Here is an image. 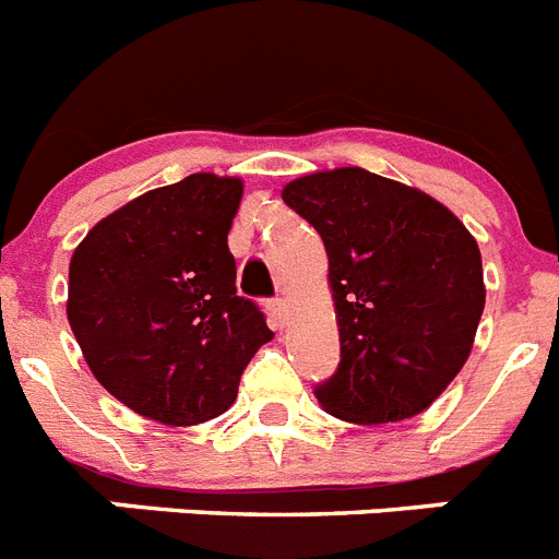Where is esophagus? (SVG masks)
Segmentation results:
<instances>
[{
  "mask_svg": "<svg viewBox=\"0 0 559 559\" xmlns=\"http://www.w3.org/2000/svg\"><path fill=\"white\" fill-rule=\"evenodd\" d=\"M270 314H273L275 326L284 329L286 326V314H289V307H286V300L284 298L270 300Z\"/></svg>",
  "mask_w": 559,
  "mask_h": 559,
  "instance_id": "obj_1",
  "label": "esophagus"
}]
</instances>
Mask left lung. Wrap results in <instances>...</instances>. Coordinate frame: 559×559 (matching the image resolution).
Returning a JSON list of instances; mask_svg holds the SVG:
<instances>
[{
    "instance_id": "obj_1",
    "label": "left lung",
    "mask_w": 559,
    "mask_h": 559,
    "mask_svg": "<svg viewBox=\"0 0 559 559\" xmlns=\"http://www.w3.org/2000/svg\"><path fill=\"white\" fill-rule=\"evenodd\" d=\"M326 245L340 366L314 388L354 425L421 414L464 368L484 312L481 250L453 211L366 168L293 179L281 191Z\"/></svg>"
}]
</instances>
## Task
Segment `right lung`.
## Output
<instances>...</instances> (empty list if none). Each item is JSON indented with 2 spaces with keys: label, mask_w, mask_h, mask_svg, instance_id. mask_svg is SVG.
Masks as SVG:
<instances>
[{
  "label": "right lung",
  "mask_w": 559,
  "mask_h": 559,
  "mask_svg": "<svg viewBox=\"0 0 559 559\" xmlns=\"http://www.w3.org/2000/svg\"><path fill=\"white\" fill-rule=\"evenodd\" d=\"M241 191L239 177L191 174L109 213L72 252V334L95 380L145 419H216L273 340L236 295L227 230Z\"/></svg>",
  "instance_id": "obj_1"
}]
</instances>
